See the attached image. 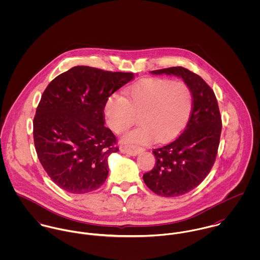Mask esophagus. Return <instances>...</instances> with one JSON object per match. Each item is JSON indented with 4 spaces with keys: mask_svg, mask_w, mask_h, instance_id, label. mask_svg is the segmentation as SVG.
I'll return each instance as SVG.
<instances>
[{
    "mask_svg": "<svg viewBox=\"0 0 260 260\" xmlns=\"http://www.w3.org/2000/svg\"><path fill=\"white\" fill-rule=\"evenodd\" d=\"M142 149L140 147H136V146H125L123 148L121 149V151L123 153H126V154H129V155H132V156H135L137 154L140 153Z\"/></svg>",
    "mask_w": 260,
    "mask_h": 260,
    "instance_id": "1",
    "label": "esophagus"
}]
</instances>
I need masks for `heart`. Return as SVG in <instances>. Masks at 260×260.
<instances>
[{
  "instance_id": "b5f03b06",
  "label": "heart",
  "mask_w": 260,
  "mask_h": 260,
  "mask_svg": "<svg viewBox=\"0 0 260 260\" xmlns=\"http://www.w3.org/2000/svg\"><path fill=\"white\" fill-rule=\"evenodd\" d=\"M107 99L105 118L115 133L132 126L139 115V127L127 132L123 142L145 144L169 140L185 127L192 111L193 96L185 82L149 79Z\"/></svg>"
}]
</instances>
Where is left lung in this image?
Segmentation results:
<instances>
[{"label": "left lung", "instance_id": "1", "mask_svg": "<svg viewBox=\"0 0 260 260\" xmlns=\"http://www.w3.org/2000/svg\"><path fill=\"white\" fill-rule=\"evenodd\" d=\"M151 74L182 78L192 91V111L183 133L171 143L153 149L155 166L143 175L145 184L155 194L176 197L197 187L210 172L219 146L221 116L213 90L200 76L183 67L155 70Z\"/></svg>", "mask_w": 260, "mask_h": 260}]
</instances>
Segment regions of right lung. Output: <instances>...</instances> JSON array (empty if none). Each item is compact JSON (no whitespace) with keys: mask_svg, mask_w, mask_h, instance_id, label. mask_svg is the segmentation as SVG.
Segmentation results:
<instances>
[{"mask_svg":"<svg viewBox=\"0 0 260 260\" xmlns=\"http://www.w3.org/2000/svg\"><path fill=\"white\" fill-rule=\"evenodd\" d=\"M135 78L77 66L57 76L44 91L33 121L38 158L60 188L73 194L98 189L108 176V157L117 139L104 126L114 92Z\"/></svg>","mask_w":260,"mask_h":260,"instance_id":"obj_1","label":"right lung"}]
</instances>
